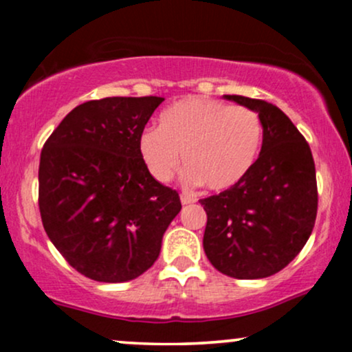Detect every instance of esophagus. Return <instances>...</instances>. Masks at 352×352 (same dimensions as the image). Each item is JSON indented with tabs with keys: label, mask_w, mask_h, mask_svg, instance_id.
Wrapping results in <instances>:
<instances>
[{
	"label": "esophagus",
	"mask_w": 352,
	"mask_h": 352,
	"mask_svg": "<svg viewBox=\"0 0 352 352\" xmlns=\"http://www.w3.org/2000/svg\"><path fill=\"white\" fill-rule=\"evenodd\" d=\"M180 201H182V205H190V204H195V199H193V197H190V195H187V193H182L180 195Z\"/></svg>",
	"instance_id": "obj_1"
}]
</instances>
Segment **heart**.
Here are the masks:
<instances>
[{"label": "heart", "instance_id": "obj_1", "mask_svg": "<svg viewBox=\"0 0 352 352\" xmlns=\"http://www.w3.org/2000/svg\"><path fill=\"white\" fill-rule=\"evenodd\" d=\"M263 139V122L253 109L192 96L165 109L159 127L142 129L139 152L157 182L170 180L184 155L187 184L225 192L250 175Z\"/></svg>", "mask_w": 352, "mask_h": 352}]
</instances>
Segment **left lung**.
Returning a JSON list of instances; mask_svg holds the SVG:
<instances>
[{
    "instance_id": "left-lung-1",
    "label": "left lung",
    "mask_w": 352,
    "mask_h": 352,
    "mask_svg": "<svg viewBox=\"0 0 352 352\" xmlns=\"http://www.w3.org/2000/svg\"><path fill=\"white\" fill-rule=\"evenodd\" d=\"M253 109L263 122L260 159L236 187L201 199L204 250L220 273L258 280L281 272L313 232L318 185L313 153L289 117L273 104L223 96Z\"/></svg>"
}]
</instances>
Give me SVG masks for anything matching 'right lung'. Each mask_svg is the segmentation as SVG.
I'll return each instance as SVG.
<instances>
[{"mask_svg": "<svg viewBox=\"0 0 352 352\" xmlns=\"http://www.w3.org/2000/svg\"><path fill=\"white\" fill-rule=\"evenodd\" d=\"M162 100H89L64 117L41 151L43 227L67 263L94 281L147 272L182 208L179 193L153 179L139 152L140 132Z\"/></svg>", "mask_w": 352, "mask_h": 352, "instance_id": "right-lung-1", "label": "right lung"}]
</instances>
